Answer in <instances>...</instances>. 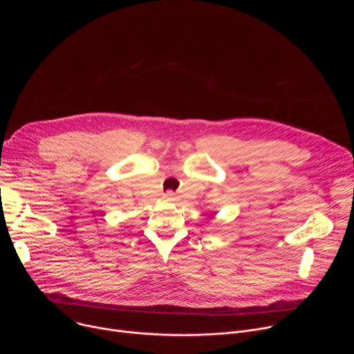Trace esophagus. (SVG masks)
Instances as JSON below:
<instances>
[{"mask_svg":"<svg viewBox=\"0 0 354 354\" xmlns=\"http://www.w3.org/2000/svg\"><path fill=\"white\" fill-rule=\"evenodd\" d=\"M164 197L167 198V200H172L174 198V192H171V190H168L165 194H164Z\"/></svg>","mask_w":354,"mask_h":354,"instance_id":"1","label":"esophagus"}]
</instances>
